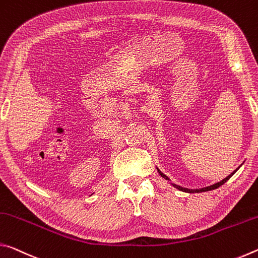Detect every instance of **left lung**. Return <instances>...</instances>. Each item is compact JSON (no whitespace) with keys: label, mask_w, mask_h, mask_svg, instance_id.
Here are the masks:
<instances>
[{"label":"left lung","mask_w":258,"mask_h":258,"mask_svg":"<svg viewBox=\"0 0 258 258\" xmlns=\"http://www.w3.org/2000/svg\"><path fill=\"white\" fill-rule=\"evenodd\" d=\"M158 169V172L160 175H161V177H163L164 179H167V180H170L169 179V177H167L166 175L163 174V172L160 170L159 168H157ZM239 169V168H238ZM238 169H235V170L232 172L231 175H229L227 177H225L224 179L223 180H221V181H218V183H216V184H213V185H210V186H207V187H202V188H196V189H192V188H186V187H181V186H179V185H176V184H174V183H170L172 186L174 187H176V188H178V189H180V191H183V192H187V193H199V192H207V191H212V189H215V188H217V187H219L221 186V185H223L224 183H226L227 180H229L230 178H231V176L234 174V172L238 170Z\"/></svg>","instance_id":"8db88e82"}]
</instances>
